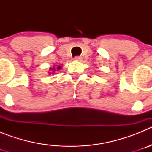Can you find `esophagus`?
I'll use <instances>...</instances> for the list:
<instances>
[{
	"instance_id": "1",
	"label": "esophagus",
	"mask_w": 152,
	"mask_h": 152,
	"mask_svg": "<svg viewBox=\"0 0 152 152\" xmlns=\"http://www.w3.org/2000/svg\"><path fill=\"white\" fill-rule=\"evenodd\" d=\"M74 59H75V61H81V60H82V58L80 57V56H76V57L74 58Z\"/></svg>"
}]
</instances>
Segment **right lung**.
<instances>
[{
	"label": "right lung",
	"instance_id": "1",
	"mask_svg": "<svg viewBox=\"0 0 152 152\" xmlns=\"http://www.w3.org/2000/svg\"><path fill=\"white\" fill-rule=\"evenodd\" d=\"M61 66H58V68H57V70H60V69H61ZM50 70H51V71H52V73H54V72H55V68H51ZM49 74H51V72H50V73H49Z\"/></svg>",
	"mask_w": 152,
	"mask_h": 152
}]
</instances>
